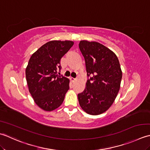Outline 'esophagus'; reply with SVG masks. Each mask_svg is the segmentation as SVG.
I'll list each match as a JSON object with an SVG mask.
<instances>
[{"mask_svg": "<svg viewBox=\"0 0 150 150\" xmlns=\"http://www.w3.org/2000/svg\"><path fill=\"white\" fill-rule=\"evenodd\" d=\"M76 79L75 78H71V81L72 82H75V81H76Z\"/></svg>", "mask_w": 150, "mask_h": 150, "instance_id": "1", "label": "esophagus"}]
</instances>
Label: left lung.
Returning a JSON list of instances; mask_svg holds the SVG:
<instances>
[{"label": "left lung", "instance_id": "obj_1", "mask_svg": "<svg viewBox=\"0 0 150 150\" xmlns=\"http://www.w3.org/2000/svg\"><path fill=\"white\" fill-rule=\"evenodd\" d=\"M88 77L86 87L78 94L79 103L87 113L104 112L114 102L120 87L122 72L116 54L98 42L81 41Z\"/></svg>", "mask_w": 150, "mask_h": 150}]
</instances>
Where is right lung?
Here are the masks:
<instances>
[{
    "label": "right lung",
    "instance_id": "right-lung-1",
    "mask_svg": "<svg viewBox=\"0 0 150 150\" xmlns=\"http://www.w3.org/2000/svg\"><path fill=\"white\" fill-rule=\"evenodd\" d=\"M73 45L71 41H49L29 60L26 78L30 93L36 104L45 111L59 108L69 89V79L57 75V72L62 69L61 59Z\"/></svg>",
    "mask_w": 150,
    "mask_h": 150
}]
</instances>
